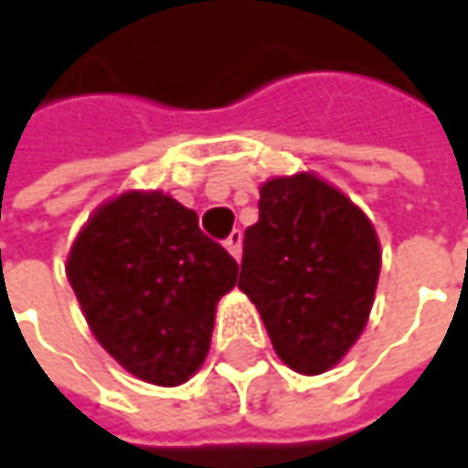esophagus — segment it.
<instances>
[{"label": "esophagus", "mask_w": 468, "mask_h": 468, "mask_svg": "<svg viewBox=\"0 0 468 468\" xmlns=\"http://www.w3.org/2000/svg\"><path fill=\"white\" fill-rule=\"evenodd\" d=\"M225 246H228V251L233 254L235 260H238V257H240V246H243V233H240V230H233V233L225 238Z\"/></svg>", "instance_id": "34e87169"}]
</instances>
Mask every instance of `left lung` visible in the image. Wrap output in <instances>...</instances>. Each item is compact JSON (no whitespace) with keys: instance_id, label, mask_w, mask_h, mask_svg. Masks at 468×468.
Returning <instances> with one entry per match:
<instances>
[{"instance_id":"obj_1","label":"left lung","mask_w":468,"mask_h":468,"mask_svg":"<svg viewBox=\"0 0 468 468\" xmlns=\"http://www.w3.org/2000/svg\"><path fill=\"white\" fill-rule=\"evenodd\" d=\"M257 208L238 287L276 355L301 374H323L366 327L382 257L377 233L357 206L309 173L262 184Z\"/></svg>"}]
</instances>
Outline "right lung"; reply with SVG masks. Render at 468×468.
Listing matches in <instances>:
<instances>
[{"label":"right lung","mask_w":468,"mask_h":468,"mask_svg":"<svg viewBox=\"0 0 468 468\" xmlns=\"http://www.w3.org/2000/svg\"><path fill=\"white\" fill-rule=\"evenodd\" d=\"M67 279L97 341L130 374L173 388L203 366L238 262L192 208L162 192H127L80 230Z\"/></svg>","instance_id":"1"}]
</instances>
